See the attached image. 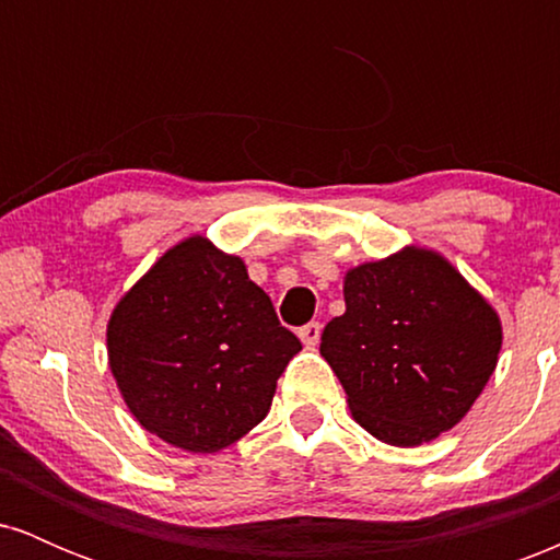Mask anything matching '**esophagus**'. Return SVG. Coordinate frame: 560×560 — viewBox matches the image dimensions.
<instances>
[{
    "label": "esophagus",
    "instance_id": "esophagus-1",
    "mask_svg": "<svg viewBox=\"0 0 560 560\" xmlns=\"http://www.w3.org/2000/svg\"><path fill=\"white\" fill-rule=\"evenodd\" d=\"M298 337L302 339V345H305L307 350H313V347H316L318 339H320V324H318V320H311V324L302 326V329L298 331Z\"/></svg>",
    "mask_w": 560,
    "mask_h": 560
}]
</instances>
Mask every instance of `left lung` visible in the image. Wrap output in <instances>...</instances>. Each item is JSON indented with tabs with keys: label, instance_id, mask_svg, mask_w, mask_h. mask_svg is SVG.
I'll use <instances>...</instances> for the list:
<instances>
[{
	"label": "left lung",
	"instance_id": "left-lung-1",
	"mask_svg": "<svg viewBox=\"0 0 560 560\" xmlns=\"http://www.w3.org/2000/svg\"><path fill=\"white\" fill-rule=\"evenodd\" d=\"M345 313L320 355L350 413L395 447L432 442L471 410L503 347L490 300L436 249L405 244L345 273Z\"/></svg>",
	"mask_w": 560,
	"mask_h": 560
}]
</instances>
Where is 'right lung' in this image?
<instances>
[{
    "label": "right lung",
    "mask_w": 560,
    "mask_h": 560,
    "mask_svg": "<svg viewBox=\"0 0 560 560\" xmlns=\"http://www.w3.org/2000/svg\"><path fill=\"white\" fill-rule=\"evenodd\" d=\"M302 350L240 255L191 234L115 302L107 363L141 429L186 453H218L271 410Z\"/></svg>",
    "instance_id": "add662e5"
}]
</instances>
